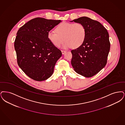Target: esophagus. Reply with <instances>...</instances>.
I'll list each match as a JSON object with an SVG mask.
<instances>
[{
	"label": "esophagus",
	"mask_w": 125,
	"mask_h": 125,
	"mask_svg": "<svg viewBox=\"0 0 125 125\" xmlns=\"http://www.w3.org/2000/svg\"><path fill=\"white\" fill-rule=\"evenodd\" d=\"M62 51V54H65V53H66V51H64V50H62L61 51Z\"/></svg>",
	"instance_id": "34e87169"
}]
</instances>
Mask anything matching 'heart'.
<instances>
[{"instance_id":"obj_1","label":"heart","mask_w":125,"mask_h":125,"mask_svg":"<svg viewBox=\"0 0 125 125\" xmlns=\"http://www.w3.org/2000/svg\"><path fill=\"white\" fill-rule=\"evenodd\" d=\"M54 32H49L48 38L49 41L54 47L59 48L63 43L64 49H76L83 43L86 31L84 27L79 23L62 22L59 24Z\"/></svg>"}]
</instances>
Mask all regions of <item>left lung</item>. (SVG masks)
I'll return each mask as SVG.
<instances>
[{
  "instance_id": "1",
  "label": "left lung",
  "mask_w": 125,
  "mask_h": 125,
  "mask_svg": "<svg viewBox=\"0 0 125 125\" xmlns=\"http://www.w3.org/2000/svg\"><path fill=\"white\" fill-rule=\"evenodd\" d=\"M82 24L86 36L81 46L71 51V65L77 73L85 77L95 75L105 67L110 49L109 33L98 21L87 17L73 21Z\"/></svg>"
}]
</instances>
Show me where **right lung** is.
<instances>
[{
	"mask_svg": "<svg viewBox=\"0 0 125 125\" xmlns=\"http://www.w3.org/2000/svg\"><path fill=\"white\" fill-rule=\"evenodd\" d=\"M61 21L36 18L25 24L17 32L14 42L17 62L33 80L44 81L54 72L55 64L62 54L49 41L48 33Z\"/></svg>",
	"mask_w": 125,
	"mask_h": 125,
	"instance_id": "obj_1",
	"label": "right lung"
}]
</instances>
